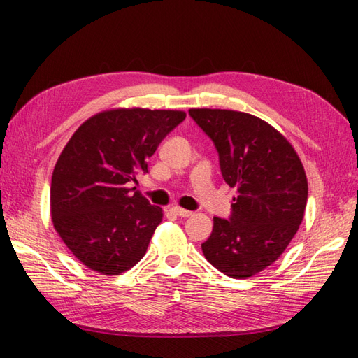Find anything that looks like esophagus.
Returning a JSON list of instances; mask_svg holds the SVG:
<instances>
[{
    "mask_svg": "<svg viewBox=\"0 0 358 358\" xmlns=\"http://www.w3.org/2000/svg\"><path fill=\"white\" fill-rule=\"evenodd\" d=\"M172 212H173L175 215H178V217H192V214H194V212L187 210V209H183V208H180V206H173Z\"/></svg>",
    "mask_w": 358,
    "mask_h": 358,
    "instance_id": "obj_1",
    "label": "esophagus"
}]
</instances>
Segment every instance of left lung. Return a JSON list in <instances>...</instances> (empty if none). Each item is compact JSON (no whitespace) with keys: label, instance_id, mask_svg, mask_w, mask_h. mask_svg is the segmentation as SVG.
I'll return each mask as SVG.
<instances>
[{"label":"left lung","instance_id":"obj_1","mask_svg":"<svg viewBox=\"0 0 358 358\" xmlns=\"http://www.w3.org/2000/svg\"><path fill=\"white\" fill-rule=\"evenodd\" d=\"M214 141L227 185L237 187L229 220L214 218L201 249L215 269L248 278L285 252L303 222L308 178L292 144L250 113L189 109Z\"/></svg>","mask_w":358,"mask_h":358}]
</instances>
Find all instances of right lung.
Segmentation results:
<instances>
[{"instance_id":"add662e5","label":"right lung","mask_w":358,"mask_h":358,"mask_svg":"<svg viewBox=\"0 0 358 358\" xmlns=\"http://www.w3.org/2000/svg\"><path fill=\"white\" fill-rule=\"evenodd\" d=\"M183 110L118 108L83 123L52 173V223L75 258L103 275H120L144 257L163 209L127 187ZM135 189V187H134Z\"/></svg>"}]
</instances>
